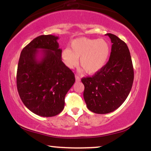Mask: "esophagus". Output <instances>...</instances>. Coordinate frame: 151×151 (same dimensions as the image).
I'll return each instance as SVG.
<instances>
[{"label": "esophagus", "mask_w": 151, "mask_h": 151, "mask_svg": "<svg viewBox=\"0 0 151 151\" xmlns=\"http://www.w3.org/2000/svg\"><path fill=\"white\" fill-rule=\"evenodd\" d=\"M75 79H76V81H79L81 80L80 77H79L78 75H77V74H76V75H75Z\"/></svg>", "instance_id": "obj_1"}]
</instances>
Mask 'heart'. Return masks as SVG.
I'll list each match as a JSON object with an SVG mask.
<instances>
[{"instance_id":"heart-1","label":"heart","mask_w":151,"mask_h":151,"mask_svg":"<svg viewBox=\"0 0 151 151\" xmlns=\"http://www.w3.org/2000/svg\"><path fill=\"white\" fill-rule=\"evenodd\" d=\"M110 55V45L104 39L79 37L74 40L70 48H65L62 58L67 67L72 69L79 64L88 74H95L106 65Z\"/></svg>"}]
</instances>
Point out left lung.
Returning a JSON list of instances; mask_svg holds the SVG:
<instances>
[{
	"label": "left lung",
	"mask_w": 151,
	"mask_h": 151,
	"mask_svg": "<svg viewBox=\"0 0 151 151\" xmlns=\"http://www.w3.org/2000/svg\"><path fill=\"white\" fill-rule=\"evenodd\" d=\"M111 41L108 62L92 77H84V99L95 114L114 111L125 101L132 88L134 72L127 45L115 35L107 33Z\"/></svg>",
	"instance_id": "left-lung-1"
}]
</instances>
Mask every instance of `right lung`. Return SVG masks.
<instances>
[{
  "mask_svg": "<svg viewBox=\"0 0 151 151\" xmlns=\"http://www.w3.org/2000/svg\"><path fill=\"white\" fill-rule=\"evenodd\" d=\"M58 39L52 35L38 36L22 49L19 59L18 93L25 106L40 116H54L63 110L66 94L75 81L72 71L62 61Z\"/></svg>",
  "mask_w": 151,
  "mask_h": 151,
  "instance_id": "right-lung-1",
  "label": "right lung"
}]
</instances>
